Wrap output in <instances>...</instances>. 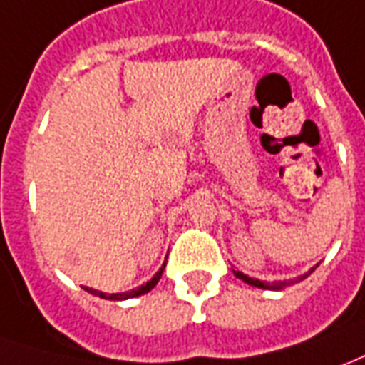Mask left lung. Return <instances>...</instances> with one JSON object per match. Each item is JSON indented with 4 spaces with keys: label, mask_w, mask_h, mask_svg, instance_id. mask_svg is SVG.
<instances>
[{
    "label": "left lung",
    "mask_w": 365,
    "mask_h": 365,
    "mask_svg": "<svg viewBox=\"0 0 365 365\" xmlns=\"http://www.w3.org/2000/svg\"><path fill=\"white\" fill-rule=\"evenodd\" d=\"M318 267V264H316ZM316 267H312L310 271L304 272L302 277H297L294 280H277V282H264V280H259V279H253V277H247V274H243L241 271H233V274H235L237 279H241L243 282H247V284H251V287H257V289H267V290H282L287 289V287H290V284H294V282H298V280L307 279L310 272L314 271Z\"/></svg>",
    "instance_id": "obj_1"
}]
</instances>
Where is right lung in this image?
<instances>
[{
    "instance_id": "right-lung-1",
    "label": "right lung",
    "mask_w": 365,
    "mask_h": 365,
    "mask_svg": "<svg viewBox=\"0 0 365 365\" xmlns=\"http://www.w3.org/2000/svg\"><path fill=\"white\" fill-rule=\"evenodd\" d=\"M165 269V262L162 264V269L152 277V279L148 280L146 284H142V287H138V289H132L128 290V292H116V294H106V292H103V290H96V289H88V287H85L86 292H91V294H94V297H101V298H106V300H128V298H136V297H142V294H146V292H150V290L154 289L158 284V280L162 279V272H164Z\"/></svg>"
}]
</instances>
